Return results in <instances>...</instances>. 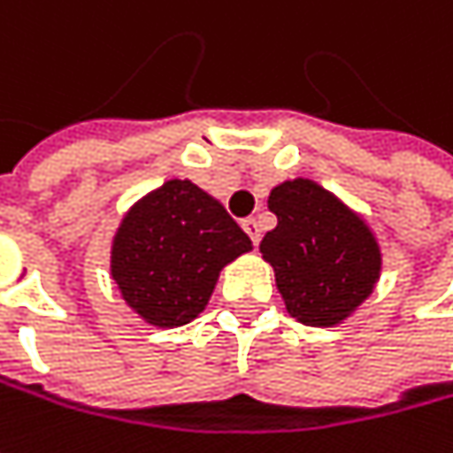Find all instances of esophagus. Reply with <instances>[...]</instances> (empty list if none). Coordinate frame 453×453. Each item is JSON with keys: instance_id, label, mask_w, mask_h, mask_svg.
<instances>
[{"instance_id": "esophagus-1", "label": "esophagus", "mask_w": 453, "mask_h": 453, "mask_svg": "<svg viewBox=\"0 0 453 453\" xmlns=\"http://www.w3.org/2000/svg\"><path fill=\"white\" fill-rule=\"evenodd\" d=\"M241 226H243V230H246V235L251 238V243H254V246H259V241H262V230H259V223H257L254 218H246Z\"/></svg>"}]
</instances>
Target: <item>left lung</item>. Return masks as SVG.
<instances>
[{"instance_id":"left-lung-1","label":"left lung","mask_w":453,"mask_h":453,"mask_svg":"<svg viewBox=\"0 0 453 453\" xmlns=\"http://www.w3.org/2000/svg\"><path fill=\"white\" fill-rule=\"evenodd\" d=\"M277 227L259 243L274 269L288 313L306 326H340L381 277L384 254L360 212L313 179H288L269 191Z\"/></svg>"}]
</instances>
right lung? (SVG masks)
<instances>
[{"mask_svg": "<svg viewBox=\"0 0 453 453\" xmlns=\"http://www.w3.org/2000/svg\"><path fill=\"white\" fill-rule=\"evenodd\" d=\"M251 249L212 194L171 179L124 212L111 241V277L144 324L176 329L204 311L223 267Z\"/></svg>", "mask_w": 453, "mask_h": 453, "instance_id": "1", "label": "right lung"}]
</instances>
